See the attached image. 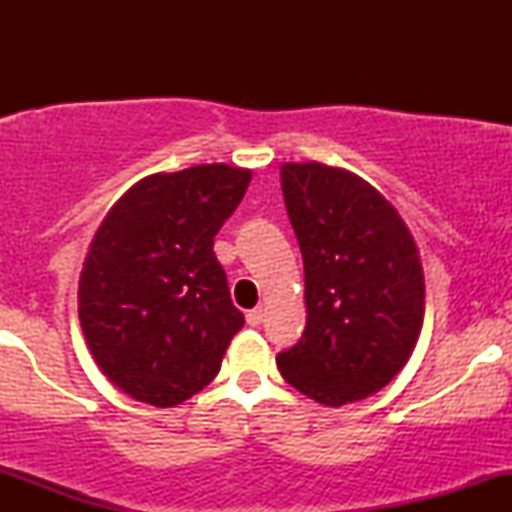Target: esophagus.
<instances>
[{"instance_id":"esophagus-1","label":"esophagus","mask_w":512,"mask_h":512,"mask_svg":"<svg viewBox=\"0 0 512 512\" xmlns=\"http://www.w3.org/2000/svg\"><path fill=\"white\" fill-rule=\"evenodd\" d=\"M245 320H248V325H250V327L262 325V320H264V310H262V308H252V310H248V315H245Z\"/></svg>"}]
</instances>
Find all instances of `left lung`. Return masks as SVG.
Here are the masks:
<instances>
[{
  "instance_id": "1",
  "label": "left lung",
  "mask_w": 512,
  "mask_h": 512,
  "mask_svg": "<svg viewBox=\"0 0 512 512\" xmlns=\"http://www.w3.org/2000/svg\"><path fill=\"white\" fill-rule=\"evenodd\" d=\"M281 190L301 245L308 320L276 366L327 407L366 399L404 368L424 325L419 248L397 209L349 170L284 163Z\"/></svg>"
}]
</instances>
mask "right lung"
<instances>
[{
    "mask_svg": "<svg viewBox=\"0 0 512 512\" xmlns=\"http://www.w3.org/2000/svg\"><path fill=\"white\" fill-rule=\"evenodd\" d=\"M250 178L223 163L149 175L98 226L81 269L79 320L98 368L129 397L175 407L219 373L245 317L214 236Z\"/></svg>",
    "mask_w": 512,
    "mask_h": 512,
    "instance_id": "obj_1",
    "label": "right lung"
}]
</instances>
